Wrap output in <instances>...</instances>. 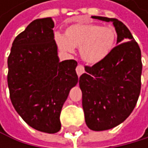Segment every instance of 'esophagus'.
<instances>
[{"instance_id": "34e87169", "label": "esophagus", "mask_w": 148, "mask_h": 148, "mask_svg": "<svg viewBox=\"0 0 148 148\" xmlns=\"http://www.w3.org/2000/svg\"><path fill=\"white\" fill-rule=\"evenodd\" d=\"M84 72H85L84 71V67L82 65H78L77 67H76V73H77L78 76H81Z\"/></svg>"}]
</instances>
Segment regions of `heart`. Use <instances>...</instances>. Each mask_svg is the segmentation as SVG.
I'll return each mask as SVG.
<instances>
[{
    "label": "heart",
    "instance_id": "1",
    "mask_svg": "<svg viewBox=\"0 0 148 148\" xmlns=\"http://www.w3.org/2000/svg\"><path fill=\"white\" fill-rule=\"evenodd\" d=\"M117 33L114 26H101L93 23H75L69 25L65 35L56 34L58 48L67 53L80 49L82 58L88 64L100 63L108 57L114 48Z\"/></svg>",
    "mask_w": 148,
    "mask_h": 148
}]
</instances>
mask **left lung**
Masks as SVG:
<instances>
[{
    "mask_svg": "<svg viewBox=\"0 0 148 148\" xmlns=\"http://www.w3.org/2000/svg\"><path fill=\"white\" fill-rule=\"evenodd\" d=\"M112 22L117 42L112 52L100 63L85 66L80 76L85 123L95 132L110 130L132 114L141 88V51L127 26L116 18L92 16Z\"/></svg>",
    "mask_w": 148,
    "mask_h": 148,
    "instance_id": "obj_1",
    "label": "left lung"
}]
</instances>
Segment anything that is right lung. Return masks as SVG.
Here are the masks:
<instances>
[{"mask_svg": "<svg viewBox=\"0 0 148 148\" xmlns=\"http://www.w3.org/2000/svg\"><path fill=\"white\" fill-rule=\"evenodd\" d=\"M51 18L35 19L12 43L8 86L15 110L32 128L46 133L61 129L60 113L78 82L73 59L60 62Z\"/></svg>", "mask_w": 148, "mask_h": 148, "instance_id": "add662e5", "label": "right lung"}]
</instances>
